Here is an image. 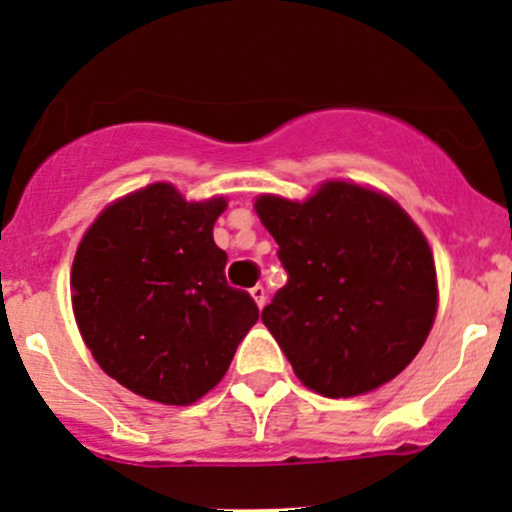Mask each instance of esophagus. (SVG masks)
Returning a JSON list of instances; mask_svg holds the SVG:
<instances>
[{
    "label": "esophagus",
    "instance_id": "34e87169",
    "mask_svg": "<svg viewBox=\"0 0 512 512\" xmlns=\"http://www.w3.org/2000/svg\"><path fill=\"white\" fill-rule=\"evenodd\" d=\"M250 294H252V299H255L257 307H265V302H267V289L265 287H262V285L252 287Z\"/></svg>",
    "mask_w": 512,
    "mask_h": 512
}]
</instances>
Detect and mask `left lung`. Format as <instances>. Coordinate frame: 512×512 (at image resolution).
Masks as SVG:
<instances>
[{
	"label": "left lung",
	"mask_w": 512,
	"mask_h": 512,
	"mask_svg": "<svg viewBox=\"0 0 512 512\" xmlns=\"http://www.w3.org/2000/svg\"><path fill=\"white\" fill-rule=\"evenodd\" d=\"M287 285L262 309L307 389L347 399L399 376L421 352L438 304L431 247L384 193L327 180L304 203L260 195Z\"/></svg>",
	"instance_id": "left-lung-1"
}]
</instances>
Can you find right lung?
Returning a JSON list of instances; mask_svg holds the SVG:
<instances>
[{
	"instance_id": "add662e5",
	"label": "right lung",
	"mask_w": 512,
	"mask_h": 512,
	"mask_svg": "<svg viewBox=\"0 0 512 512\" xmlns=\"http://www.w3.org/2000/svg\"><path fill=\"white\" fill-rule=\"evenodd\" d=\"M225 198L188 203L153 183L108 205L71 267V304L103 371L143 399L188 406L225 376L260 319L227 285L213 225Z\"/></svg>"
}]
</instances>
